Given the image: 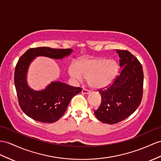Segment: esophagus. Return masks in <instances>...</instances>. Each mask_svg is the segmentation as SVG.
<instances>
[{
  "label": "esophagus",
  "mask_w": 161,
  "mask_h": 161,
  "mask_svg": "<svg viewBox=\"0 0 161 161\" xmlns=\"http://www.w3.org/2000/svg\"><path fill=\"white\" fill-rule=\"evenodd\" d=\"M81 93L82 94H90V91L87 89H83L81 90Z\"/></svg>",
  "instance_id": "esophagus-1"
}]
</instances>
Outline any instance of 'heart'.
Listing matches in <instances>:
<instances>
[{
  "instance_id": "1",
  "label": "heart",
  "mask_w": 161,
  "mask_h": 161,
  "mask_svg": "<svg viewBox=\"0 0 161 161\" xmlns=\"http://www.w3.org/2000/svg\"><path fill=\"white\" fill-rule=\"evenodd\" d=\"M118 66L116 61L104 58H82L69 67V73L73 79L82 81L88 80L92 88L101 89L108 86L116 78Z\"/></svg>"
}]
</instances>
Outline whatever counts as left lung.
Masks as SVG:
<instances>
[{
    "mask_svg": "<svg viewBox=\"0 0 161 161\" xmlns=\"http://www.w3.org/2000/svg\"><path fill=\"white\" fill-rule=\"evenodd\" d=\"M120 57L121 73L112 85L98 90L101 103L94 114L101 122L114 125L129 117L139 106L143 97L142 64L127 50L116 49Z\"/></svg>",
    "mask_w": 161,
    "mask_h": 161,
    "instance_id": "left-lung-1",
    "label": "left lung"
}]
</instances>
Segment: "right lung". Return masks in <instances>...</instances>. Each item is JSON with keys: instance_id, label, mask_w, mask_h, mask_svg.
<instances>
[{"instance_id": "right-lung-1", "label": "right lung", "mask_w": 161, "mask_h": 161, "mask_svg": "<svg viewBox=\"0 0 161 161\" xmlns=\"http://www.w3.org/2000/svg\"><path fill=\"white\" fill-rule=\"evenodd\" d=\"M72 51L71 49L35 47L28 49L19 58L15 69L14 84L20 108L28 117L40 122H55L63 116L71 98L81 92V88L60 81H52L40 91L32 90L27 84L28 69L35 57L62 59Z\"/></svg>"}]
</instances>
